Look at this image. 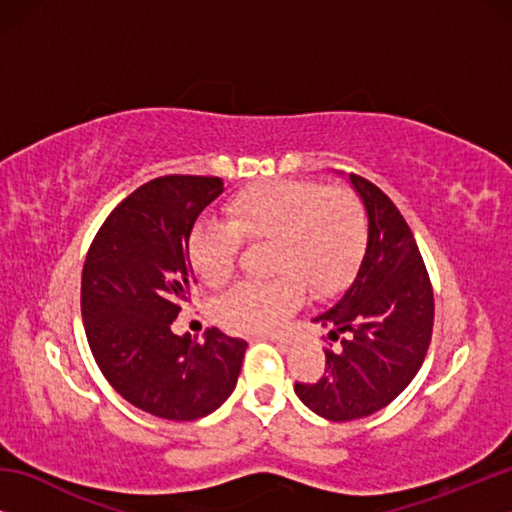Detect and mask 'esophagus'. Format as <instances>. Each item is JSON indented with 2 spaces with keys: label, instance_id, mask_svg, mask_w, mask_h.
<instances>
[{
  "label": "esophagus",
  "instance_id": "1",
  "mask_svg": "<svg viewBox=\"0 0 512 512\" xmlns=\"http://www.w3.org/2000/svg\"><path fill=\"white\" fill-rule=\"evenodd\" d=\"M266 339L271 343H277V345H289L291 343L287 336H282V334H266Z\"/></svg>",
  "mask_w": 512,
  "mask_h": 512
}]
</instances>
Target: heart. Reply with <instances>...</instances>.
Returning a JSON list of instances; mask_svg holds the SVG:
<instances>
[{"label": "heart", "mask_w": 512, "mask_h": 512, "mask_svg": "<svg viewBox=\"0 0 512 512\" xmlns=\"http://www.w3.org/2000/svg\"><path fill=\"white\" fill-rule=\"evenodd\" d=\"M228 223L201 219L189 235V264L207 287L235 271L241 239L273 241L271 282H241L216 302V318L235 332H266L302 300L339 291L366 246V214L350 192L318 183L273 180L248 187L225 207Z\"/></svg>", "instance_id": "heart-1"}]
</instances>
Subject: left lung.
<instances>
[{"mask_svg": "<svg viewBox=\"0 0 512 512\" xmlns=\"http://www.w3.org/2000/svg\"><path fill=\"white\" fill-rule=\"evenodd\" d=\"M348 183L368 219L366 250L343 296L311 318L341 348L325 352L316 384H296L300 402L334 422L391 404L418 375L433 329L431 282L404 216L366 178L350 173Z\"/></svg>", "mask_w": 512, "mask_h": 512, "instance_id": "obj_1", "label": "left lung"}]
</instances>
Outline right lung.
<instances>
[{"label": "right lung", "mask_w": 512, "mask_h": 512, "mask_svg": "<svg viewBox=\"0 0 512 512\" xmlns=\"http://www.w3.org/2000/svg\"><path fill=\"white\" fill-rule=\"evenodd\" d=\"M221 178L164 176L124 198L92 241L81 314L92 357L110 386L162 420H198L228 400L248 348L210 329L203 343L173 334L196 275L189 235Z\"/></svg>", "instance_id": "add662e5"}]
</instances>
